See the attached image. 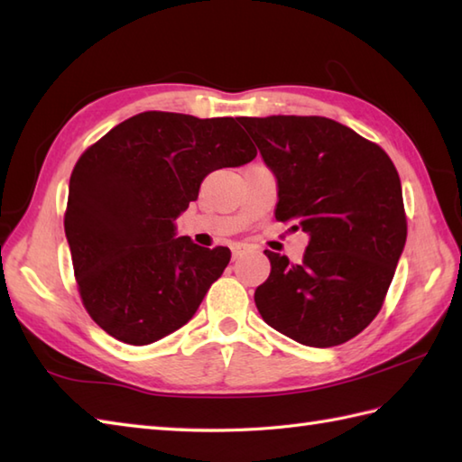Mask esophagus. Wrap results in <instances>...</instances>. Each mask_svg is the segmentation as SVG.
I'll list each match as a JSON object with an SVG mask.
<instances>
[{"label": "esophagus", "mask_w": 462, "mask_h": 462, "mask_svg": "<svg viewBox=\"0 0 462 462\" xmlns=\"http://www.w3.org/2000/svg\"><path fill=\"white\" fill-rule=\"evenodd\" d=\"M251 251V247L249 245H245V243H235L233 247H231V253H233V261H237V259H241L245 253H249Z\"/></svg>", "instance_id": "1"}]
</instances>
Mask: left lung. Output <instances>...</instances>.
<instances>
[{
    "label": "left lung",
    "mask_w": 462,
    "mask_h": 462,
    "mask_svg": "<svg viewBox=\"0 0 462 462\" xmlns=\"http://www.w3.org/2000/svg\"><path fill=\"white\" fill-rule=\"evenodd\" d=\"M277 179L275 217L309 235L300 263L265 251L255 291L269 327L293 341L343 345L379 313L407 241L397 169L351 127L319 116L239 117Z\"/></svg>",
    "instance_id": "left-lung-1"
}]
</instances>
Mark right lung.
<instances>
[{
	"mask_svg": "<svg viewBox=\"0 0 462 462\" xmlns=\"http://www.w3.org/2000/svg\"><path fill=\"white\" fill-rule=\"evenodd\" d=\"M255 155L237 119L145 111L79 157L65 237L83 305L103 331L149 345L189 321L231 251L177 237L175 219L211 171Z\"/></svg>",
	"mask_w": 462,
	"mask_h": 462,
	"instance_id": "obj_1",
	"label": "right lung"
}]
</instances>
